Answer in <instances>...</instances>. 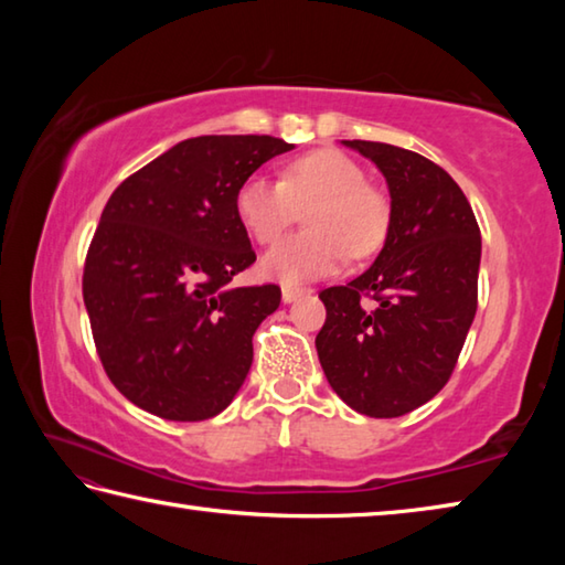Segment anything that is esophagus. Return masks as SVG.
<instances>
[{
    "mask_svg": "<svg viewBox=\"0 0 565 565\" xmlns=\"http://www.w3.org/2000/svg\"><path fill=\"white\" fill-rule=\"evenodd\" d=\"M306 294H311V289H303V286H294V284H284L281 286L284 303H291V301L299 299V296H306Z\"/></svg>",
    "mask_w": 565,
    "mask_h": 565,
    "instance_id": "34e87169",
    "label": "esophagus"
}]
</instances>
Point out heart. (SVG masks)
Returning <instances> with one entry per match:
<instances>
[{"label":"heart","instance_id":"heart-1","mask_svg":"<svg viewBox=\"0 0 565 565\" xmlns=\"http://www.w3.org/2000/svg\"><path fill=\"white\" fill-rule=\"evenodd\" d=\"M236 216L259 244L276 238L306 212L309 232L286 238L264 256L271 279L299 284L337 271L347 259L374 254L386 242L391 206L366 171L337 149H317L289 161L281 181L252 177L236 191Z\"/></svg>","mask_w":565,"mask_h":565}]
</instances>
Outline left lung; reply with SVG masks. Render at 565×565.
Segmentation results:
<instances>
[{
	"mask_svg": "<svg viewBox=\"0 0 565 565\" xmlns=\"http://www.w3.org/2000/svg\"><path fill=\"white\" fill-rule=\"evenodd\" d=\"M343 145L386 177L391 222L376 262L319 294L327 321L317 351L343 404L396 418L454 374L476 317L481 232L461 186L434 161L381 141Z\"/></svg>",
	"mask_w": 565,
	"mask_h": 565,
	"instance_id": "left-lung-1",
	"label": "left lung"
}]
</instances>
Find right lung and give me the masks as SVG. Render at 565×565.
Here are the masks:
<instances>
[{
    "mask_svg": "<svg viewBox=\"0 0 565 565\" xmlns=\"http://www.w3.org/2000/svg\"><path fill=\"white\" fill-rule=\"evenodd\" d=\"M294 145L266 134L179 141L104 206L84 264V306L102 366L134 406L204 420L232 404L276 284L232 286L256 262L236 191Z\"/></svg>",
    "mask_w": 565,
    "mask_h": 565,
    "instance_id": "1",
    "label": "right lung"
}]
</instances>
